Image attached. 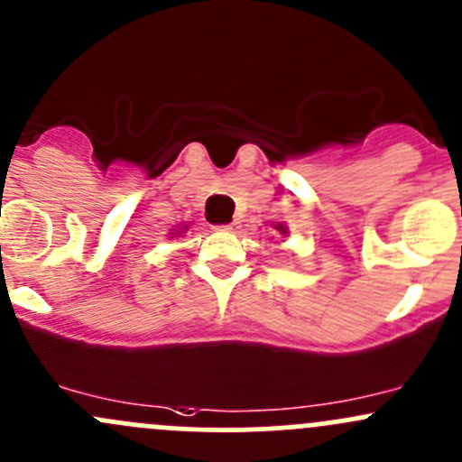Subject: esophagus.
Wrapping results in <instances>:
<instances>
[{
  "mask_svg": "<svg viewBox=\"0 0 462 462\" xmlns=\"http://www.w3.org/2000/svg\"><path fill=\"white\" fill-rule=\"evenodd\" d=\"M221 230H226V232H235V230H239V223H236V221L226 223V226H221Z\"/></svg>",
  "mask_w": 462,
  "mask_h": 462,
  "instance_id": "obj_1",
  "label": "esophagus"
}]
</instances>
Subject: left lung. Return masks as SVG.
Segmentation results:
<instances>
[{"instance_id": "left-lung-1", "label": "left lung", "mask_w": 462, "mask_h": 462, "mask_svg": "<svg viewBox=\"0 0 462 462\" xmlns=\"http://www.w3.org/2000/svg\"><path fill=\"white\" fill-rule=\"evenodd\" d=\"M274 230H277V232H282V235H283V236H286V235H288L286 226H282V223H277V226H274Z\"/></svg>"}]
</instances>
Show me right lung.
Masks as SVG:
<instances>
[{
	"instance_id": "add662e5",
	"label": "right lung",
	"mask_w": 462,
	"mask_h": 462,
	"mask_svg": "<svg viewBox=\"0 0 462 462\" xmlns=\"http://www.w3.org/2000/svg\"><path fill=\"white\" fill-rule=\"evenodd\" d=\"M185 230H188V226H185V227H180V230H176V232H179V235H183ZM171 235H174V232H171Z\"/></svg>"
}]
</instances>
